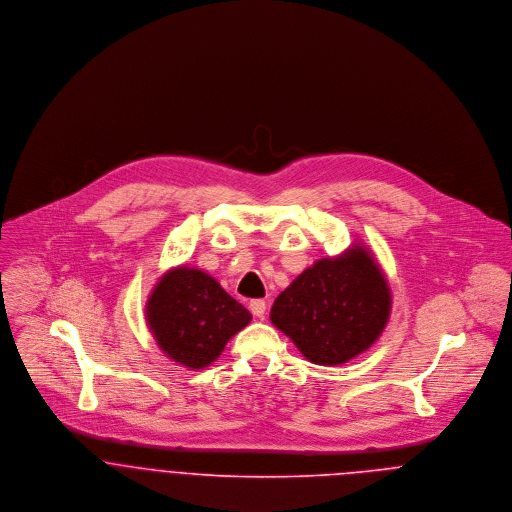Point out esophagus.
<instances>
[{"mask_svg":"<svg viewBox=\"0 0 512 512\" xmlns=\"http://www.w3.org/2000/svg\"><path fill=\"white\" fill-rule=\"evenodd\" d=\"M250 311H252L258 319H264V315H266V301H264V299H252V301H250Z\"/></svg>","mask_w":512,"mask_h":512,"instance_id":"34e87169","label":"esophagus"}]
</instances>
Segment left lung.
Segmentation results:
<instances>
[{"label": "left lung", "instance_id": "obj_1", "mask_svg": "<svg viewBox=\"0 0 512 512\" xmlns=\"http://www.w3.org/2000/svg\"><path fill=\"white\" fill-rule=\"evenodd\" d=\"M392 295L380 266L355 244L337 258L317 260L280 293L272 323L315 365H343L380 337Z\"/></svg>", "mask_w": 512, "mask_h": 512}]
</instances>
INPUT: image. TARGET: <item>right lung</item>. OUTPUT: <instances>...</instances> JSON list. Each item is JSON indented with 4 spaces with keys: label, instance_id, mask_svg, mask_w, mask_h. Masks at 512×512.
<instances>
[{
    "label": "right lung",
    "instance_id": "add662e5",
    "mask_svg": "<svg viewBox=\"0 0 512 512\" xmlns=\"http://www.w3.org/2000/svg\"><path fill=\"white\" fill-rule=\"evenodd\" d=\"M250 319V311L213 276L189 266L165 272L146 305L147 327L159 349L189 368L213 365Z\"/></svg>",
    "mask_w": 512,
    "mask_h": 512
}]
</instances>
